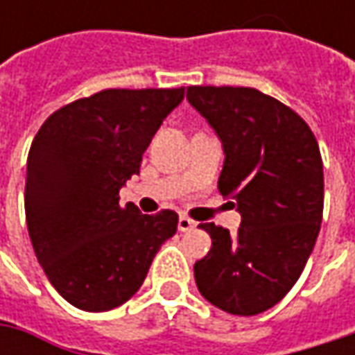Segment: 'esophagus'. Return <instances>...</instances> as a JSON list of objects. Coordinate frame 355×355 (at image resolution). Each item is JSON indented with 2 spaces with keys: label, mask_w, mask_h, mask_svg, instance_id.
Here are the masks:
<instances>
[{
  "label": "esophagus",
  "mask_w": 355,
  "mask_h": 355,
  "mask_svg": "<svg viewBox=\"0 0 355 355\" xmlns=\"http://www.w3.org/2000/svg\"><path fill=\"white\" fill-rule=\"evenodd\" d=\"M196 227V221H191L189 217H185V215H182L180 217V221H178V229L182 231V233H185V231H191Z\"/></svg>",
  "instance_id": "esophagus-1"
}]
</instances>
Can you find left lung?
Masks as SVG:
<instances>
[{"instance_id":"obj_1","label":"left lung","mask_w":355,"mask_h":355,"mask_svg":"<svg viewBox=\"0 0 355 355\" xmlns=\"http://www.w3.org/2000/svg\"><path fill=\"white\" fill-rule=\"evenodd\" d=\"M187 101L223 144L219 191L241 213L237 235L201 223L211 251L193 266L213 306L254 316L280 302L302 275L324 209V171L308 124L249 87H187Z\"/></svg>"}]
</instances>
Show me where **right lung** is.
<instances>
[{"instance_id":"add662e5","label":"right lung","mask_w":355,"mask_h":355,"mask_svg":"<svg viewBox=\"0 0 355 355\" xmlns=\"http://www.w3.org/2000/svg\"><path fill=\"white\" fill-rule=\"evenodd\" d=\"M184 89H106L53 112L27 156L25 217L39 265L67 302L87 312L124 304L142 286L171 209L142 215L120 187Z\"/></svg>"}]
</instances>
